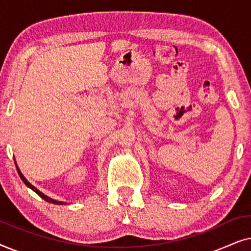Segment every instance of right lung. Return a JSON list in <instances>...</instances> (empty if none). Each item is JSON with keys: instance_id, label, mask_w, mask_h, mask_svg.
<instances>
[{"instance_id": "right-lung-1", "label": "right lung", "mask_w": 251, "mask_h": 251, "mask_svg": "<svg viewBox=\"0 0 251 251\" xmlns=\"http://www.w3.org/2000/svg\"><path fill=\"white\" fill-rule=\"evenodd\" d=\"M17 170H18V174H19V176H20V178H22V180L24 181V183H25V184H26L27 186H28V187L32 188V190H33L34 192H35V193L39 194L40 197L42 198V199H44V200H46L47 202H51V203H54V204H65V203H63V202H61V201H56V200H53V199H51V198H49V197H47V195H44L43 193H41V192H40L39 190H37L36 187H34L33 185L29 183V181H27L26 178L23 176V174H22V173H20V170L18 169V167H17Z\"/></svg>"}]
</instances>
